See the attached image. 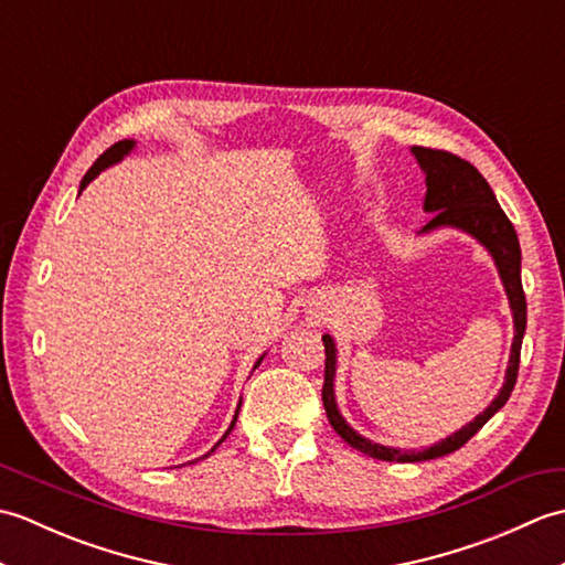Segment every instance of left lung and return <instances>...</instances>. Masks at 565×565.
<instances>
[{
  "label": "left lung",
  "instance_id": "left-lung-1",
  "mask_svg": "<svg viewBox=\"0 0 565 565\" xmlns=\"http://www.w3.org/2000/svg\"><path fill=\"white\" fill-rule=\"evenodd\" d=\"M413 158L417 160L419 170L425 174V203L423 211L431 213V221L417 231V237L431 235L437 231H459L468 237H473L481 245L490 259H493L498 276L505 289L508 303L512 310V326L514 338L510 347V362L505 369V381L502 388L483 413H478L471 423H466L461 429L451 431L449 437H444L429 447L423 449H401L388 447V444H379L347 423L344 415L340 413L338 395H334V379H338V344H334L332 334H322V344H326V386H322V405L332 429L350 444V447L359 449L366 456H374L381 461H398V463H415V461H429L437 456L451 454L461 449L463 444L471 439L478 429H481L490 417H493L502 405L508 403L510 393L518 381L520 369V350L522 338L526 330V301L522 291V249L520 239L505 211L500 209V203L493 194V189L483 179V174L476 170L471 162L456 158L451 152L444 150H429V148H411Z\"/></svg>",
  "mask_w": 565,
  "mask_h": 565
}]
</instances>
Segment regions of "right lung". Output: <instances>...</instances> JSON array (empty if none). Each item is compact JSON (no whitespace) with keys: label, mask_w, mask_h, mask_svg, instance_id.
<instances>
[{"label":"right lung","mask_w":565,"mask_h":565,"mask_svg":"<svg viewBox=\"0 0 565 565\" xmlns=\"http://www.w3.org/2000/svg\"><path fill=\"white\" fill-rule=\"evenodd\" d=\"M136 146H138V140H134V138H126V140H118V142H114V146H111L109 150H106L104 154H99L97 162H94V164L89 167V172L84 174V179H82V182H79V191H77V194H82V191L87 189V186L94 182V179H97V177H99L104 170H109V167H114V164L121 162L124 158H128V154L136 150ZM264 356H267V352H264V354L257 359L255 366H252V371H255V369L262 364V359H264ZM239 405H243V398H239V403H237V407H235V415H233V423H231V427H227V429H225V435H223L218 441H215V447H213L209 454H203V456H199V459H194V461H186V463H196V461H201V459H206V456H211L215 449L221 447V444L225 441V437L231 435L233 427H235V423H237Z\"/></svg>","instance_id":"right-lung-1"}]
</instances>
